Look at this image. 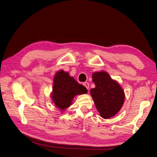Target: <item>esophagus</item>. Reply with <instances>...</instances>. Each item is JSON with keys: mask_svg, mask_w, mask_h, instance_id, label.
Returning <instances> with one entry per match:
<instances>
[{"mask_svg": "<svg viewBox=\"0 0 157 157\" xmlns=\"http://www.w3.org/2000/svg\"><path fill=\"white\" fill-rule=\"evenodd\" d=\"M83 85L85 86V87L86 88H87V89L89 90V83L85 82V83H83Z\"/></svg>", "mask_w": 157, "mask_h": 157, "instance_id": "1", "label": "esophagus"}]
</instances>
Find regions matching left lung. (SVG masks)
I'll return each mask as SVG.
<instances>
[{
  "label": "left lung",
  "instance_id": "8db88e82",
  "mask_svg": "<svg viewBox=\"0 0 157 157\" xmlns=\"http://www.w3.org/2000/svg\"><path fill=\"white\" fill-rule=\"evenodd\" d=\"M95 87L90 90L96 108L104 119H109L122 108L125 94L119 83L105 71L95 72L92 75Z\"/></svg>",
  "mask_w": 157,
  "mask_h": 157
}]
</instances>
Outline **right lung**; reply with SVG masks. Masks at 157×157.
Wrapping results in <instances>:
<instances>
[{"label":"right lung","mask_w":157,"mask_h":157,"mask_svg":"<svg viewBox=\"0 0 157 157\" xmlns=\"http://www.w3.org/2000/svg\"><path fill=\"white\" fill-rule=\"evenodd\" d=\"M87 93V89L79 84L68 72L60 70L53 78L51 98L55 105L62 112L72 104L76 95Z\"/></svg>","instance_id":"obj_1"}]
</instances>
